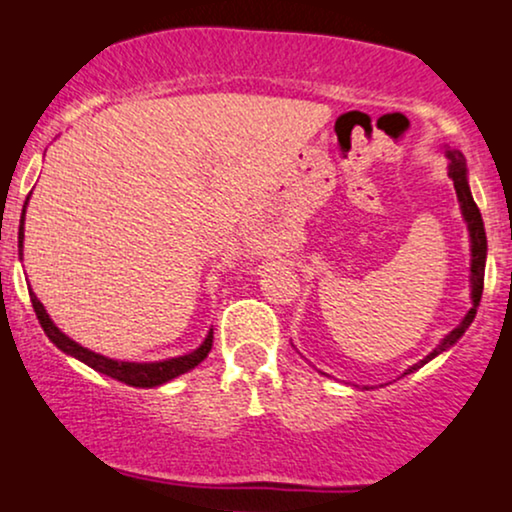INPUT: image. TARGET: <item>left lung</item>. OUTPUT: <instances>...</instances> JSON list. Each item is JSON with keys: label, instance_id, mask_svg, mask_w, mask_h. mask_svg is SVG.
<instances>
[{"label": "left lung", "instance_id": "8db88e82", "mask_svg": "<svg viewBox=\"0 0 512 512\" xmlns=\"http://www.w3.org/2000/svg\"><path fill=\"white\" fill-rule=\"evenodd\" d=\"M445 158H448V175L452 178V182H455V192H457V202H460L462 219H464V223H467V231H469V252H472V260H469V289H472V293H469V298H472V308H469V313L462 317V322L455 327V330L440 339V344L431 351V354L424 356L419 363H414V366H409L407 370H404L402 378L404 375L414 373V370H419L421 366H426L428 361H433V358L440 356L443 351H448L450 346L457 344V339H460L462 334L469 330V325H472L474 317H477V308L481 303V291H484L486 250H489V245H486L484 219H481V211L477 204H474L472 190H469L467 161H464V156L455 149H445Z\"/></svg>", "mask_w": 512, "mask_h": 512}]
</instances>
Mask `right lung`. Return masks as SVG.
<instances>
[{
	"label": "right lung",
	"instance_id": "1",
	"mask_svg": "<svg viewBox=\"0 0 512 512\" xmlns=\"http://www.w3.org/2000/svg\"><path fill=\"white\" fill-rule=\"evenodd\" d=\"M26 204H23V214L19 223V260H23V221H26ZM28 293H31V303H33L35 315H38L40 327H43V332L48 334V339L57 346V349L64 351L67 356H74L76 361L86 363L88 368L98 370V373L108 375V378L120 380V383L132 385V387H158V385L170 383V380L178 378V375L199 366V363L209 356L211 344H214V330H209L207 337H204V342L199 344L195 351H190V354L163 358V361H144V363L117 361V358L96 354V351L86 349V346H81L79 342H74V339H69L67 334L52 322V317L48 315V310H45V305L38 301V296H35L31 289H28Z\"/></svg>",
	"mask_w": 512,
	"mask_h": 512
}]
</instances>
